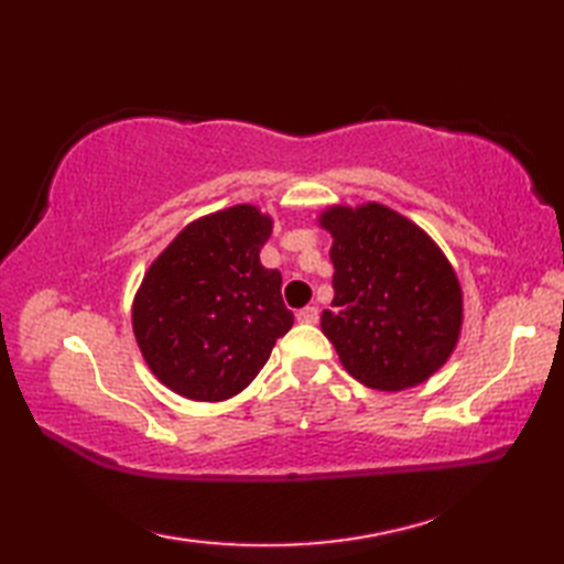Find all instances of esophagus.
I'll return each mask as SVG.
<instances>
[{
	"instance_id": "34e87169",
	"label": "esophagus",
	"mask_w": 564,
	"mask_h": 564,
	"mask_svg": "<svg viewBox=\"0 0 564 564\" xmlns=\"http://www.w3.org/2000/svg\"><path fill=\"white\" fill-rule=\"evenodd\" d=\"M317 317H319V313H317L315 305H307V307L297 310V313H295V319L301 322V325H315Z\"/></svg>"
}]
</instances>
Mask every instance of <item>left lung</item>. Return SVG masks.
I'll use <instances>...</instances> for the list:
<instances>
[{"mask_svg": "<svg viewBox=\"0 0 564 564\" xmlns=\"http://www.w3.org/2000/svg\"><path fill=\"white\" fill-rule=\"evenodd\" d=\"M334 301L322 332L358 382L414 388L448 361L463 329L458 273L422 227L382 203L329 206Z\"/></svg>", "mask_w": 564, "mask_h": 564, "instance_id": "obj_1", "label": "left lung"}]
</instances>
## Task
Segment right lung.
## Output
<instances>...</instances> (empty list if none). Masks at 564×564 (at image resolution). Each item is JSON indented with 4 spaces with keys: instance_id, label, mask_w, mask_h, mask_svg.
<instances>
[{
    "instance_id": "obj_1",
    "label": "right lung",
    "mask_w": 564,
    "mask_h": 564,
    "mask_svg": "<svg viewBox=\"0 0 564 564\" xmlns=\"http://www.w3.org/2000/svg\"><path fill=\"white\" fill-rule=\"evenodd\" d=\"M273 218L251 203L188 223L150 263L133 297V334L162 386L194 402L242 392L293 327L281 273L259 251Z\"/></svg>"
}]
</instances>
